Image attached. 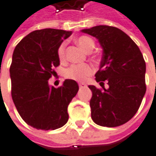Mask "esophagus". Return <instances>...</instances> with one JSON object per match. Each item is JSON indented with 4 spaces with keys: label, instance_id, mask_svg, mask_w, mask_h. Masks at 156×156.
Listing matches in <instances>:
<instances>
[{
    "label": "esophagus",
    "instance_id": "1",
    "mask_svg": "<svg viewBox=\"0 0 156 156\" xmlns=\"http://www.w3.org/2000/svg\"><path fill=\"white\" fill-rule=\"evenodd\" d=\"M85 86H86V85H85V84H79V88H83Z\"/></svg>",
    "mask_w": 156,
    "mask_h": 156
}]
</instances>
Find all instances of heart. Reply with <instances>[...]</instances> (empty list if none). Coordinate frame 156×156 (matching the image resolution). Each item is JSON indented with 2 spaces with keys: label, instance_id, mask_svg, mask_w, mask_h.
I'll return each mask as SVG.
<instances>
[{
  "label": "heart",
  "instance_id": "1",
  "mask_svg": "<svg viewBox=\"0 0 156 156\" xmlns=\"http://www.w3.org/2000/svg\"><path fill=\"white\" fill-rule=\"evenodd\" d=\"M77 43L80 48L86 53H90L95 46L94 41L89 37L82 36L77 39ZM65 48L66 44L62 43L58 48V57L60 61H65ZM93 73L92 66L88 64L83 65H73L70 66L65 72V76L67 78L72 80H76L78 82H84L90 75Z\"/></svg>",
  "mask_w": 156,
  "mask_h": 156
}]
</instances>
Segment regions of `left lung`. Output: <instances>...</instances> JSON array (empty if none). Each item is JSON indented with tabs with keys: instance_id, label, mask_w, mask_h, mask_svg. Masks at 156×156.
Returning <instances> with one entry per match:
<instances>
[{
	"instance_id": "1",
	"label": "left lung",
	"mask_w": 156,
	"mask_h": 156,
	"mask_svg": "<svg viewBox=\"0 0 156 156\" xmlns=\"http://www.w3.org/2000/svg\"><path fill=\"white\" fill-rule=\"evenodd\" d=\"M82 32L98 38L103 48L100 68L95 74L102 89L89 85L91 119L102 126L123 125L137 112L147 90L143 56L137 44L116 27L98 25Z\"/></svg>"
}]
</instances>
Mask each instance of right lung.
Returning <instances> with one entry per match:
<instances>
[{"mask_svg":"<svg viewBox=\"0 0 156 156\" xmlns=\"http://www.w3.org/2000/svg\"><path fill=\"white\" fill-rule=\"evenodd\" d=\"M71 31L44 29L30 33L17 44L9 72L11 96L17 112L34 128L55 130L66 124L68 105L78 91L75 80L66 79L58 88L50 87L60 65L58 48Z\"/></svg>","mask_w":156,"mask_h":156,"instance_id":"right-lung-1","label":"right lung"}]
</instances>
